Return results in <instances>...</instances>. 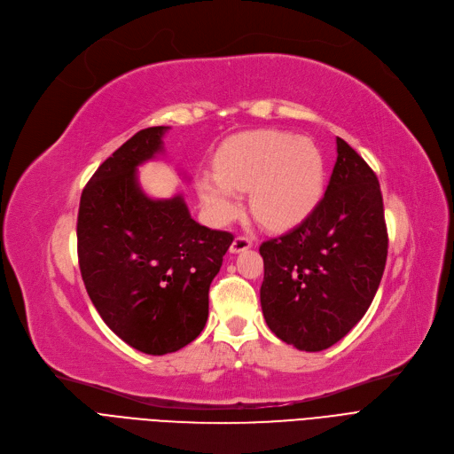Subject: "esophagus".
I'll list each match as a JSON object with an SVG mask.
<instances>
[{"label": "esophagus", "mask_w": 454, "mask_h": 454, "mask_svg": "<svg viewBox=\"0 0 454 454\" xmlns=\"http://www.w3.org/2000/svg\"><path fill=\"white\" fill-rule=\"evenodd\" d=\"M251 239L247 236H236L234 242L231 244V253H242V251H247L251 247Z\"/></svg>", "instance_id": "esophagus-1"}]
</instances>
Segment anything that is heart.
Listing matches in <instances>:
<instances>
[{
	"mask_svg": "<svg viewBox=\"0 0 454 454\" xmlns=\"http://www.w3.org/2000/svg\"><path fill=\"white\" fill-rule=\"evenodd\" d=\"M325 161L308 137L262 129L229 139L216 157V176L198 181L200 198L216 225L238 216V192L251 191L254 218L270 229L306 220L323 196Z\"/></svg>",
	"mask_w": 454,
	"mask_h": 454,
	"instance_id": "obj_1",
	"label": "heart"
}]
</instances>
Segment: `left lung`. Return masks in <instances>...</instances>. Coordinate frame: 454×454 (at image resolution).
<instances>
[{"mask_svg": "<svg viewBox=\"0 0 454 454\" xmlns=\"http://www.w3.org/2000/svg\"><path fill=\"white\" fill-rule=\"evenodd\" d=\"M387 249L380 181L337 137L325 198L295 229L260 246V304L270 330L304 352L330 348L374 301Z\"/></svg>", "mask_w": 454, "mask_h": 454, "instance_id": "left-lung-1", "label": "left lung"}]
</instances>
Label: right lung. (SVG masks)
Returning a JSON list of instances; mask_svg holds the SVG:
<instances>
[{
    "label": "right lung",
    "mask_w": 454,
    "mask_h": 454,
    "mask_svg": "<svg viewBox=\"0 0 454 454\" xmlns=\"http://www.w3.org/2000/svg\"><path fill=\"white\" fill-rule=\"evenodd\" d=\"M168 126L137 131L97 168L78 207V265L102 321L131 348L177 352L205 328L208 287L232 234L192 220L181 194L148 198L137 167Z\"/></svg>",
    "instance_id": "1"
}]
</instances>
